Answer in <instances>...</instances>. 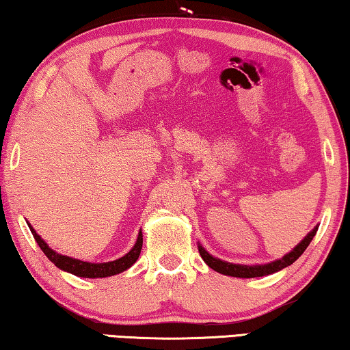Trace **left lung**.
Instances as JSON below:
<instances>
[{"label":"left lung","instance_id":"1","mask_svg":"<svg viewBox=\"0 0 350 350\" xmlns=\"http://www.w3.org/2000/svg\"><path fill=\"white\" fill-rule=\"evenodd\" d=\"M317 230H318V225L312 230V232H309L304 236V239L301 241L298 245H295L292 250L284 254L281 259L271 260V262H267V264L245 265V264L227 262V260H222V259H219L216 256H213V254H210L202 247L200 242H198V248H199L200 256H202V259L205 260V264L208 265L210 269L217 271V273H222V275H227V276H234V278H259V276H267V275H271V273H276V271H280L282 269L288 267V265H292L295 260L304 253L306 248L309 247V244L313 239V236L317 234Z\"/></svg>","mask_w":350,"mask_h":350}]
</instances>
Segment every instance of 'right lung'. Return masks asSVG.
Returning <instances> with one entry per match:
<instances>
[{"label":"right lung","instance_id":"obj_1","mask_svg":"<svg viewBox=\"0 0 350 350\" xmlns=\"http://www.w3.org/2000/svg\"><path fill=\"white\" fill-rule=\"evenodd\" d=\"M27 225L29 228H31L37 244L40 245V248L43 250V253L46 254L51 262H54L58 269L68 271V273H72L80 278H92V280L94 278H108L112 275H118L122 273V271L128 270L135 260L139 259L142 244H144V234H142V230H140L137 234V241H135V244L133 245L131 250L125 254V256L118 258L116 260H109V262H86V260L64 256V254H60L55 250H52V248L46 244V241L41 239V236L35 232L32 225L29 222Z\"/></svg>","mask_w":350,"mask_h":350}]
</instances>
